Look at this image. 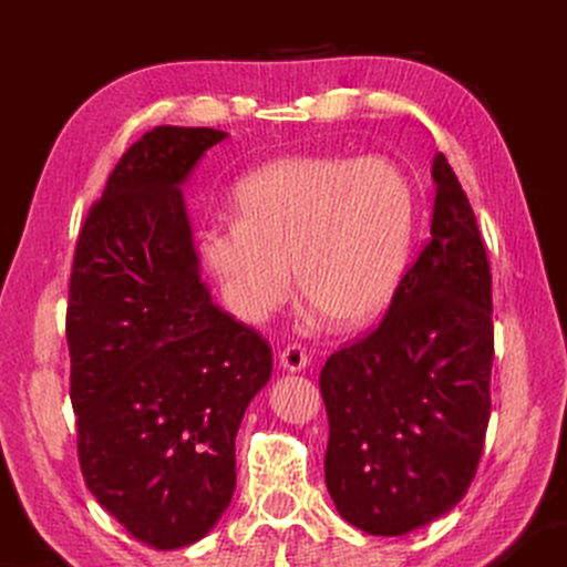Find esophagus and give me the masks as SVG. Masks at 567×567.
<instances>
[{"label": "esophagus", "mask_w": 567, "mask_h": 567, "mask_svg": "<svg viewBox=\"0 0 567 567\" xmlns=\"http://www.w3.org/2000/svg\"><path fill=\"white\" fill-rule=\"evenodd\" d=\"M307 352L300 348V344H290L280 352V368L287 372H300L307 368Z\"/></svg>", "instance_id": "esophagus-1"}]
</instances>
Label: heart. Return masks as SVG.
<instances>
[{"instance_id": "obj_1", "label": "heart", "mask_w": 567, "mask_h": 567, "mask_svg": "<svg viewBox=\"0 0 567 567\" xmlns=\"http://www.w3.org/2000/svg\"><path fill=\"white\" fill-rule=\"evenodd\" d=\"M235 223L199 233L203 262L239 320L297 295L340 330L375 320L405 272L415 199L378 157H282L237 182Z\"/></svg>"}]
</instances>
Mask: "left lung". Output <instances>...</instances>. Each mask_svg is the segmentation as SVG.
<instances>
[{"instance_id":"obj_1","label":"left lung","mask_w":567,"mask_h":567,"mask_svg":"<svg viewBox=\"0 0 567 567\" xmlns=\"http://www.w3.org/2000/svg\"><path fill=\"white\" fill-rule=\"evenodd\" d=\"M433 179L430 239L388 315L320 372L324 483L344 520L370 535H405L453 511L491 420V262L445 155Z\"/></svg>"}]
</instances>
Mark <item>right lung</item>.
<instances>
[{"mask_svg": "<svg viewBox=\"0 0 567 567\" xmlns=\"http://www.w3.org/2000/svg\"><path fill=\"white\" fill-rule=\"evenodd\" d=\"M227 132L155 127L92 205L74 249L66 344L90 493L157 550L213 530L235 493V437L272 372L260 332L199 280L182 182Z\"/></svg>", "mask_w": 567, "mask_h": 567, "instance_id": "obj_1", "label": "right lung"}]
</instances>
